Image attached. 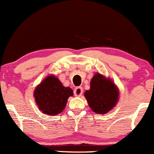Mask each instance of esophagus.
Here are the masks:
<instances>
[{"label": "esophagus", "instance_id": "esophagus-1", "mask_svg": "<svg viewBox=\"0 0 154 154\" xmlns=\"http://www.w3.org/2000/svg\"><path fill=\"white\" fill-rule=\"evenodd\" d=\"M83 93V88L82 87H77L74 90V94L76 97H80Z\"/></svg>", "mask_w": 154, "mask_h": 154}]
</instances>
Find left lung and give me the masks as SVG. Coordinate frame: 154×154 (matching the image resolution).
<instances>
[{"label": "left lung", "instance_id": "obj_1", "mask_svg": "<svg viewBox=\"0 0 154 154\" xmlns=\"http://www.w3.org/2000/svg\"><path fill=\"white\" fill-rule=\"evenodd\" d=\"M89 106L97 113H106L116 104L119 91L112 81L97 73L91 81L90 90L85 93Z\"/></svg>", "mask_w": 154, "mask_h": 154}]
</instances>
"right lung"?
I'll return each mask as SVG.
<instances>
[{
  "mask_svg": "<svg viewBox=\"0 0 154 154\" xmlns=\"http://www.w3.org/2000/svg\"><path fill=\"white\" fill-rule=\"evenodd\" d=\"M72 92L70 88L63 87L57 78L51 75L36 88L34 96L36 103L44 113L57 115L65 109L68 98L73 95Z\"/></svg>",
  "mask_w": 154,
  "mask_h": 154,
  "instance_id": "obj_1",
  "label": "right lung"
}]
</instances>
